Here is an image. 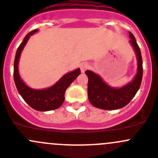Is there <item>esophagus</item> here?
<instances>
[{
    "label": "esophagus",
    "mask_w": 158,
    "mask_h": 158,
    "mask_svg": "<svg viewBox=\"0 0 158 158\" xmlns=\"http://www.w3.org/2000/svg\"><path fill=\"white\" fill-rule=\"evenodd\" d=\"M80 68L82 73H85V70L89 68V64L88 63H82L80 65Z\"/></svg>",
    "instance_id": "34e87169"
}]
</instances>
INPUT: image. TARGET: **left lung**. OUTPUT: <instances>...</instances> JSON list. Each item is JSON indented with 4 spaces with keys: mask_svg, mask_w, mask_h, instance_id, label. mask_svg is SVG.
<instances>
[{
    "mask_svg": "<svg viewBox=\"0 0 158 158\" xmlns=\"http://www.w3.org/2000/svg\"><path fill=\"white\" fill-rule=\"evenodd\" d=\"M130 43L136 52L137 71L132 81L121 88H112L100 76L91 70H86L88 77V94L89 102L94 107L105 110H115L123 108L133 99L140 87L143 77V61L140 49L134 35L130 31Z\"/></svg>",
    "mask_w": 158,
    "mask_h": 158,
    "instance_id": "8db88e82",
    "label": "left lung"
}]
</instances>
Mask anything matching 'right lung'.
<instances>
[{
  "label": "right lung",
  "mask_w": 158,
  "mask_h": 158,
  "mask_svg": "<svg viewBox=\"0 0 158 158\" xmlns=\"http://www.w3.org/2000/svg\"><path fill=\"white\" fill-rule=\"evenodd\" d=\"M38 30H33L28 33L16 52L14 62V80L18 91L28 106L41 112H46L60 107L64 102V94L67 88L81 73L79 68L64 74L56 84L45 89H33L22 80L19 71V62L22 51L29 40L30 36Z\"/></svg>",
  "instance_id": "obj_1"
}]
</instances>
